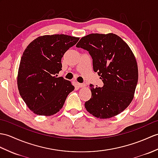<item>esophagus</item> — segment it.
<instances>
[{"instance_id": "1", "label": "esophagus", "mask_w": 158, "mask_h": 158, "mask_svg": "<svg viewBox=\"0 0 158 158\" xmlns=\"http://www.w3.org/2000/svg\"><path fill=\"white\" fill-rule=\"evenodd\" d=\"M77 85L80 87H85V83H77Z\"/></svg>"}]
</instances>
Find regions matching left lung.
I'll list each match as a JSON object with an SVG mask.
<instances>
[{
	"label": "left lung",
	"instance_id": "8db88e82",
	"mask_svg": "<svg viewBox=\"0 0 158 158\" xmlns=\"http://www.w3.org/2000/svg\"><path fill=\"white\" fill-rule=\"evenodd\" d=\"M76 47L88 51L94 71L104 83L102 87L89 85L91 98L85 103L87 112L100 118L119 114L133 100L138 81L137 61L129 46L116 34H91Z\"/></svg>",
	"mask_w": 158,
	"mask_h": 158
}]
</instances>
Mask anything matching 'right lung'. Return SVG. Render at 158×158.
Wrapping results in <instances>:
<instances>
[{"label": "right lung", "mask_w": 158, "mask_h": 158, "mask_svg": "<svg viewBox=\"0 0 158 158\" xmlns=\"http://www.w3.org/2000/svg\"><path fill=\"white\" fill-rule=\"evenodd\" d=\"M79 40L64 34L43 35L24 50L18 71V89L25 103L36 114L57 113L75 89L69 81L57 77V74L62 70L63 55Z\"/></svg>", "instance_id": "add662e5"}]
</instances>
